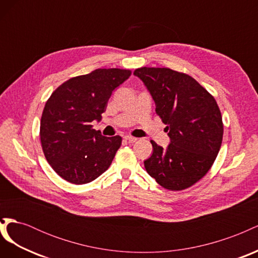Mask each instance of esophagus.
Wrapping results in <instances>:
<instances>
[{"label":"esophagus","mask_w":258,"mask_h":258,"mask_svg":"<svg viewBox=\"0 0 258 258\" xmlns=\"http://www.w3.org/2000/svg\"><path fill=\"white\" fill-rule=\"evenodd\" d=\"M124 140H126V141H128V142H130V143H135V142H137V138H135V137H131V136H126L124 137Z\"/></svg>","instance_id":"esophagus-1"}]
</instances>
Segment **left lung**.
I'll list each match as a JSON object with an SVG mask.
<instances>
[{
    "label": "left lung",
    "instance_id": "8db88e82",
    "mask_svg": "<svg viewBox=\"0 0 258 258\" xmlns=\"http://www.w3.org/2000/svg\"><path fill=\"white\" fill-rule=\"evenodd\" d=\"M150 91L156 113L167 124V148L151 141L144 161L147 173L169 190L197 183L212 167L223 140V120L212 95L185 73L168 68H140L134 72Z\"/></svg>",
    "mask_w": 258,
    "mask_h": 258
}]
</instances>
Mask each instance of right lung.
I'll return each instance as SVG.
<instances>
[{"label":"right lung","mask_w":258,"mask_h":258,"mask_svg":"<svg viewBox=\"0 0 258 258\" xmlns=\"http://www.w3.org/2000/svg\"><path fill=\"white\" fill-rule=\"evenodd\" d=\"M130 75L129 70L97 69L64 82L47 100L41 118L42 148L66 181L87 184L111 166L121 137H103L91 122L101 120L113 90Z\"/></svg>","instance_id":"obj_1"}]
</instances>
